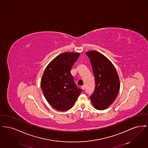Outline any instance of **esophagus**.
Segmentation results:
<instances>
[{"instance_id": "34e87169", "label": "esophagus", "mask_w": 148, "mask_h": 148, "mask_svg": "<svg viewBox=\"0 0 148 148\" xmlns=\"http://www.w3.org/2000/svg\"><path fill=\"white\" fill-rule=\"evenodd\" d=\"M82 89L84 90H85V85H83V86H82Z\"/></svg>"}]
</instances>
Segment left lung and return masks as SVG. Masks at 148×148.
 <instances>
[{
	"label": "left lung",
	"instance_id": "1",
	"mask_svg": "<svg viewBox=\"0 0 148 148\" xmlns=\"http://www.w3.org/2000/svg\"><path fill=\"white\" fill-rule=\"evenodd\" d=\"M90 59L95 80L94 93L90 97L92 104L98 110H105L116 98L119 91V77L113 63L96 50L85 53Z\"/></svg>",
	"mask_w": 148,
	"mask_h": 148
}]
</instances>
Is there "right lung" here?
<instances>
[{
    "label": "right lung",
    "mask_w": 148,
    "mask_h": 148,
    "mask_svg": "<svg viewBox=\"0 0 148 148\" xmlns=\"http://www.w3.org/2000/svg\"><path fill=\"white\" fill-rule=\"evenodd\" d=\"M80 56L79 53L59 54L46 67L40 85L44 95L53 108L58 111L71 108L82 90L75 84L71 71Z\"/></svg>",
    "instance_id": "1"
}]
</instances>
